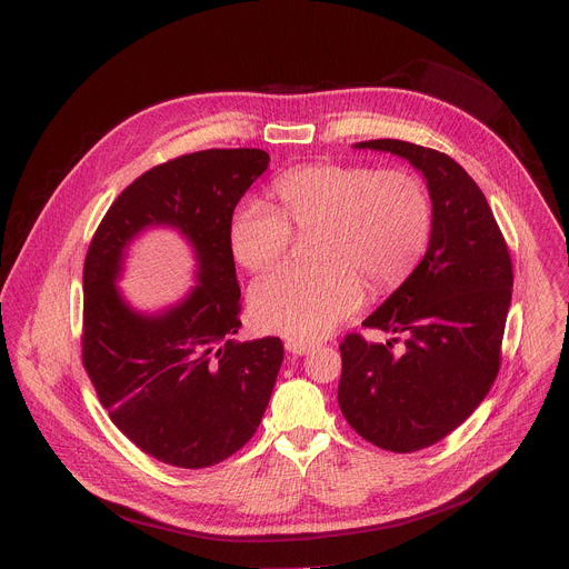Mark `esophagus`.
Listing matches in <instances>:
<instances>
[{
    "label": "esophagus",
    "instance_id": "obj_1",
    "mask_svg": "<svg viewBox=\"0 0 569 569\" xmlns=\"http://www.w3.org/2000/svg\"><path fill=\"white\" fill-rule=\"evenodd\" d=\"M312 348H315V343H310V341H301V339H288L286 341V350H290L292 355H306Z\"/></svg>",
    "mask_w": 569,
    "mask_h": 569
}]
</instances>
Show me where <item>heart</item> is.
I'll return each instance as SVG.
<instances>
[{
	"instance_id": "heart-1",
	"label": "heart",
	"mask_w": 569,
	"mask_h": 569,
	"mask_svg": "<svg viewBox=\"0 0 569 569\" xmlns=\"http://www.w3.org/2000/svg\"><path fill=\"white\" fill-rule=\"evenodd\" d=\"M281 212L243 201L228 230L232 257L250 272L283 259L295 230L310 232L312 266L272 270L252 286L259 328L310 341L350 317L366 297L400 288L420 266L433 230L427 184L411 171L348 162H312L274 180Z\"/></svg>"
}]
</instances>
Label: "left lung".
Masks as SVG:
<instances>
[{
	"mask_svg": "<svg viewBox=\"0 0 569 569\" xmlns=\"http://www.w3.org/2000/svg\"><path fill=\"white\" fill-rule=\"evenodd\" d=\"M407 158L429 184L433 230L416 272L361 326L405 335V352L348 332L339 409L370 445L413 453L456 431L485 400L502 359L513 266L476 180L447 153L405 140H363Z\"/></svg>",
	"mask_w": 569,
	"mask_h": 569,
	"instance_id": "left-lung-1",
	"label": "left lung"
}]
</instances>
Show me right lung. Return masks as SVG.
<instances>
[{"instance_id":"obj_1","label":"right lung","mask_w":569,"mask_h":569,"mask_svg":"<svg viewBox=\"0 0 569 569\" xmlns=\"http://www.w3.org/2000/svg\"><path fill=\"white\" fill-rule=\"evenodd\" d=\"M263 149H206L138 176L102 217L84 259L82 366L111 422L147 456L180 469L223 462L254 436L283 361L279 337L234 341L241 288L230 219L268 169ZM147 224L193 241L202 283L160 318L126 308L112 281Z\"/></svg>"}]
</instances>
